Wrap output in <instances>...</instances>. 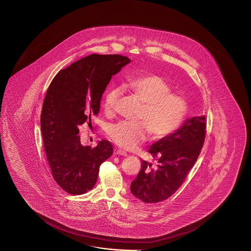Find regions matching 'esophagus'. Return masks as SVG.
Wrapping results in <instances>:
<instances>
[{
    "label": "esophagus",
    "mask_w": 251,
    "mask_h": 251,
    "mask_svg": "<svg viewBox=\"0 0 251 251\" xmlns=\"http://www.w3.org/2000/svg\"><path fill=\"white\" fill-rule=\"evenodd\" d=\"M115 154H118V155H122V156H127V152L125 151H122L121 149H117L115 150Z\"/></svg>",
    "instance_id": "esophagus-1"
}]
</instances>
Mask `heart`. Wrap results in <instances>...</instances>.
<instances>
[{
	"instance_id": "1",
	"label": "heart",
	"mask_w": 251,
	"mask_h": 251,
	"mask_svg": "<svg viewBox=\"0 0 251 251\" xmlns=\"http://www.w3.org/2000/svg\"><path fill=\"white\" fill-rule=\"evenodd\" d=\"M127 87L144 104L139 116L142 122H121L111 125L107 135L115 145L132 150L148 139L150 131L153 138L160 139L179 127L187 113V102L181 96L171 93V86L163 77L139 76L131 79ZM121 95L122 89L119 87L107 91L104 99L106 112L114 111Z\"/></svg>"
}]
</instances>
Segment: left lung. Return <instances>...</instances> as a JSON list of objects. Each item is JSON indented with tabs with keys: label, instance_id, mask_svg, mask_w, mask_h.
<instances>
[{
	"label": "left lung",
	"instance_id": "left-lung-1",
	"mask_svg": "<svg viewBox=\"0 0 251 251\" xmlns=\"http://www.w3.org/2000/svg\"><path fill=\"white\" fill-rule=\"evenodd\" d=\"M205 116L187 119L182 126L150 146L157 161L142 160V168L130 184L131 193L146 203H156L173 195L197 161L205 139Z\"/></svg>",
	"mask_w": 251,
	"mask_h": 251
}]
</instances>
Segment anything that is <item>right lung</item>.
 <instances>
[{
	"mask_svg": "<svg viewBox=\"0 0 251 251\" xmlns=\"http://www.w3.org/2000/svg\"><path fill=\"white\" fill-rule=\"evenodd\" d=\"M129 62L122 55L92 54L61 70L50 84L40 117L41 133L53 178L70 194L92 190L100 165L113 152L106 140L95 148L81 145L78 126L91 124L111 77Z\"/></svg>",
	"mask_w": 251,
	"mask_h": 251,
	"instance_id": "add662e5",
	"label": "right lung"
}]
</instances>
